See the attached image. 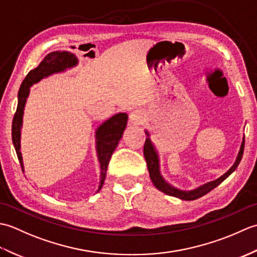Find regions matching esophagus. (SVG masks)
Instances as JSON below:
<instances>
[{
	"mask_svg": "<svg viewBox=\"0 0 257 257\" xmlns=\"http://www.w3.org/2000/svg\"><path fill=\"white\" fill-rule=\"evenodd\" d=\"M129 121L132 124H143L146 121L145 112L140 109H136L129 116Z\"/></svg>",
	"mask_w": 257,
	"mask_h": 257,
	"instance_id": "esophagus-1",
	"label": "esophagus"
}]
</instances>
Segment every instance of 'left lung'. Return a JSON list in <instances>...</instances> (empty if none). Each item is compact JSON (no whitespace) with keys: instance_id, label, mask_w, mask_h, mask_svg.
<instances>
[{"instance_id":"1","label":"left lung","mask_w":257,"mask_h":257,"mask_svg":"<svg viewBox=\"0 0 257 257\" xmlns=\"http://www.w3.org/2000/svg\"><path fill=\"white\" fill-rule=\"evenodd\" d=\"M147 135L149 136L148 133H146ZM244 144H245V140H243L242 146H241V150L238 152V156L236 158V161L234 165L232 166V168L228 170L226 173L223 174V176L219 179L214 180V181L209 182L206 184H203L202 187H199L198 189H195L193 191H181V190H178L176 188L171 187L170 184H168L163 178L161 177L160 171H159V159H158V155H157V151L155 150V147L154 145L151 144V141L149 138L146 139V143L144 146V155H145V159L147 161V166H148V170H149V174H150V178H151V181L152 183L155 184V187L160 190L161 192L166 193L168 195H171V196H176V198H179L181 200H185V201H192L195 199H199L201 196L205 195L206 193H209L210 191H212L214 188H216L217 185L220 183H222L224 180L230 176V174L235 170L237 168L239 161H241L242 157H243V151H244Z\"/></svg>"}]
</instances>
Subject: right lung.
<instances>
[{
	"label": "right lung",
	"instance_id": "right-lung-1",
	"mask_svg": "<svg viewBox=\"0 0 257 257\" xmlns=\"http://www.w3.org/2000/svg\"><path fill=\"white\" fill-rule=\"evenodd\" d=\"M77 57H76L74 54L69 52H61L56 51L47 54L45 58L43 59L41 64L34 69H32L31 72L26 75L24 78L23 83L21 85V88L19 90V102H18V108H16V111L13 118L12 122V140L13 145L16 151V155H18L19 161L21 163V168L23 170V160H22V155H21V145H20V139H21V127H22V118H23V111H24V106L26 102V98L30 94V87L40 81L42 78L47 77L54 73L63 72L66 68L73 67L77 64ZM127 120L128 116L127 113L120 112L114 114L111 118H109L107 121L103 122L99 128L97 129L96 132V138H97V152H98V158H99L100 162V190L103 182H105L106 173H107V168L108 163L110 158L112 156V152L114 149L117 148L119 140L121 139L123 132L125 129V125H127Z\"/></svg>",
	"mask_w": 257,
	"mask_h": 257
}]
</instances>
